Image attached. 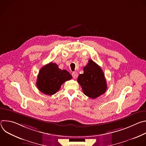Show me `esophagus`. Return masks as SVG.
<instances>
[{
	"instance_id": "esophagus-1",
	"label": "esophagus",
	"mask_w": 146,
	"mask_h": 146,
	"mask_svg": "<svg viewBox=\"0 0 146 146\" xmlns=\"http://www.w3.org/2000/svg\"><path fill=\"white\" fill-rule=\"evenodd\" d=\"M72 74V76H73V77L74 78H76L78 77V73L77 72H73Z\"/></svg>"
}]
</instances>
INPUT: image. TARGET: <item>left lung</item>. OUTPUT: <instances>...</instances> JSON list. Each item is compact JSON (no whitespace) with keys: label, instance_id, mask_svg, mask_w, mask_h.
Segmentation results:
<instances>
[{"label":"left lung","instance_id":"1","mask_svg":"<svg viewBox=\"0 0 146 146\" xmlns=\"http://www.w3.org/2000/svg\"><path fill=\"white\" fill-rule=\"evenodd\" d=\"M77 82L84 94L92 99L102 95L107 90V82L103 72L91 59L84 67V73L78 76Z\"/></svg>","mask_w":146,"mask_h":146}]
</instances>
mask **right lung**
<instances>
[{"label":"right lung","instance_id":"obj_1","mask_svg":"<svg viewBox=\"0 0 146 146\" xmlns=\"http://www.w3.org/2000/svg\"><path fill=\"white\" fill-rule=\"evenodd\" d=\"M72 78L67 70H61L56 64L50 62L40 70L36 86L42 93L52 95L59 91L63 83Z\"/></svg>","mask_w":146,"mask_h":146}]
</instances>
